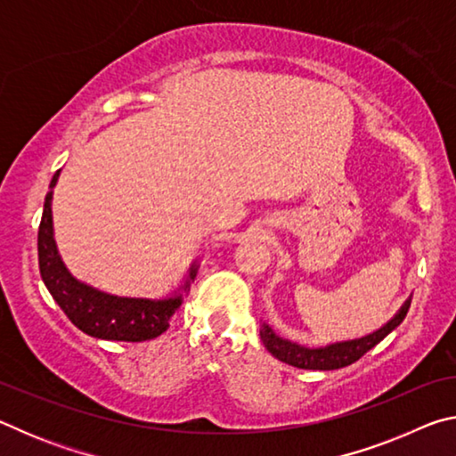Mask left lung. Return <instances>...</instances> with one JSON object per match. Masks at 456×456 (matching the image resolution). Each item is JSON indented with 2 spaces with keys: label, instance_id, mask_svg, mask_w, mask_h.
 Returning <instances> with one entry per match:
<instances>
[{
  "label": "left lung",
  "instance_id": "8db88e82",
  "mask_svg": "<svg viewBox=\"0 0 456 456\" xmlns=\"http://www.w3.org/2000/svg\"><path fill=\"white\" fill-rule=\"evenodd\" d=\"M411 299L412 297H408L403 304V307L396 312L395 318L386 322L380 330L372 331V334L362 336L356 339H344V342L320 346V348H307V346L296 344L291 342V339L277 336L269 323H261L259 336H261V342H264V346L269 350V354L289 366H296L302 370L346 368L354 364L356 360H360L366 352L372 350L376 344H380L392 330H396L400 323H403V320L406 318L408 307H411Z\"/></svg>",
  "mask_w": 456,
  "mask_h": 456
}]
</instances>
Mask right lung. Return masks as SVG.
I'll return each instance as SVG.
<instances>
[{
    "instance_id": "1",
    "label": "right lung",
    "mask_w": 456,
    "mask_h": 456,
    "mask_svg": "<svg viewBox=\"0 0 456 456\" xmlns=\"http://www.w3.org/2000/svg\"><path fill=\"white\" fill-rule=\"evenodd\" d=\"M60 171L52 176L50 191L44 200V213L40 231H37V259L45 288L56 299L76 328L84 334L98 339H114V342H144L163 334L168 328L173 314L183 304V293L195 280L199 264L192 261L187 280L173 296L163 299L151 297H126L114 296L102 289L92 288L68 272L61 261L56 239H53L52 221V197L58 183Z\"/></svg>"
}]
</instances>
